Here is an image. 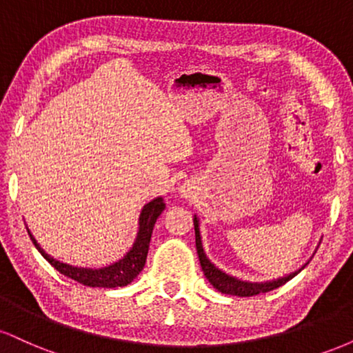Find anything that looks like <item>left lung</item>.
Returning <instances> with one entry per match:
<instances>
[{"label":"left lung","mask_w":353,"mask_h":353,"mask_svg":"<svg viewBox=\"0 0 353 353\" xmlns=\"http://www.w3.org/2000/svg\"><path fill=\"white\" fill-rule=\"evenodd\" d=\"M194 230H196V249H197V255H199V262H201L202 270H204L205 279H208V281L212 283L214 289H217L219 292L228 294V295H237V297H252V295L270 292V290H274V289H277V287L283 285V283L289 282L290 279L297 275V272H294V274L287 275V277L277 279V281H272V282H264V283H252V282L237 281V279L230 277V275L221 272V270L216 269L214 264H210L209 259L205 257L204 249H202L201 234H199V221H197V217H194ZM305 265H303V267H305ZM303 267H302V269H303Z\"/></svg>","instance_id":"obj_1"}]
</instances>
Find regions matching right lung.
I'll return each mask as SVG.
<instances>
[{"label":"right lung","instance_id":"1","mask_svg":"<svg viewBox=\"0 0 353 353\" xmlns=\"http://www.w3.org/2000/svg\"><path fill=\"white\" fill-rule=\"evenodd\" d=\"M165 204L161 197H157V199H154L149 202V204H145L139 217V234H137V239L134 245H132V249L129 250V252L125 254L119 262H116V264L109 267H103V269H94V270L78 269V267L61 264V262L54 261V259H51L50 255L44 252L41 247H39L38 242L34 241V237L31 236L30 230H28V234H30L31 241H33L36 249L41 252L43 257L46 259V261L50 262L58 272L72 279V281L83 283V285L114 289V287H123V285H128V283H131L137 275H139L141 270L144 269L154 224H156L157 217L161 216V212H163Z\"/></svg>","mask_w":353,"mask_h":353}]
</instances>
